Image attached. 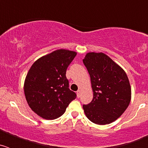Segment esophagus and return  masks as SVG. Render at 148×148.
I'll use <instances>...</instances> for the list:
<instances>
[{
    "label": "esophagus",
    "mask_w": 148,
    "mask_h": 148,
    "mask_svg": "<svg viewBox=\"0 0 148 148\" xmlns=\"http://www.w3.org/2000/svg\"><path fill=\"white\" fill-rule=\"evenodd\" d=\"M77 97L78 98H80L81 97V93H82V92H81L80 90H78V91H77Z\"/></svg>",
    "instance_id": "1"
}]
</instances>
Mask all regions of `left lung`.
Listing matches in <instances>:
<instances>
[{"label":"left lung","mask_w":148,"mask_h":148,"mask_svg":"<svg viewBox=\"0 0 148 148\" xmlns=\"http://www.w3.org/2000/svg\"><path fill=\"white\" fill-rule=\"evenodd\" d=\"M91 80L93 99L83 108L89 120L104 125L116 121L126 110L131 88L122 68L102 53H87L83 59Z\"/></svg>","instance_id":"1"}]
</instances>
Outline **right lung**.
Segmentation results:
<instances>
[{"instance_id":"1","label":"right lung","mask_w":148,"mask_h":148,"mask_svg":"<svg viewBox=\"0 0 148 148\" xmlns=\"http://www.w3.org/2000/svg\"><path fill=\"white\" fill-rule=\"evenodd\" d=\"M77 53L58 49L35 61L25 82L24 94L30 108L41 118L53 120L64 113L76 94L69 89L68 66Z\"/></svg>"}]
</instances>
